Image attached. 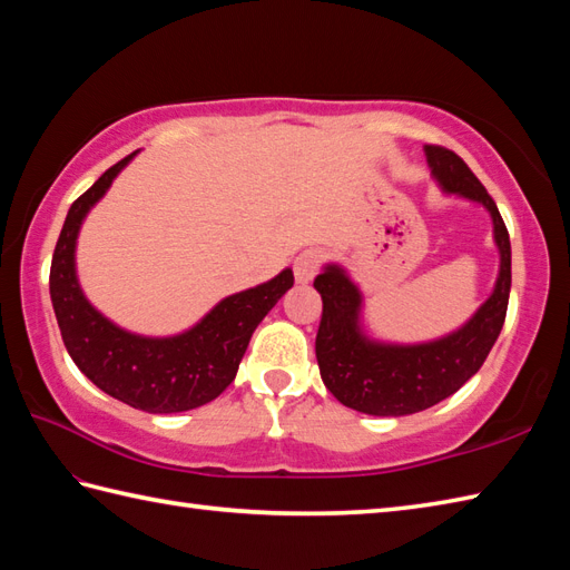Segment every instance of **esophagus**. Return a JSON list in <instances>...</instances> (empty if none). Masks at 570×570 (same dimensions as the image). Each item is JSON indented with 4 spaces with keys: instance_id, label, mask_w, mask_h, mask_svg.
Masks as SVG:
<instances>
[{
    "instance_id": "esophagus-1",
    "label": "esophagus",
    "mask_w": 570,
    "mask_h": 570,
    "mask_svg": "<svg viewBox=\"0 0 570 570\" xmlns=\"http://www.w3.org/2000/svg\"><path fill=\"white\" fill-rule=\"evenodd\" d=\"M321 266V252L318 249H304L294 259V276L298 284H308L313 282V276L318 274Z\"/></svg>"
}]
</instances>
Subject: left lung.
Here are the masks:
<instances>
[{
    "label": "left lung",
    "mask_w": 570,
    "mask_h": 570,
    "mask_svg": "<svg viewBox=\"0 0 570 570\" xmlns=\"http://www.w3.org/2000/svg\"><path fill=\"white\" fill-rule=\"evenodd\" d=\"M431 176L443 193L480 203L492 217L500 274L490 298L458 331L429 343L399 345L372 341L360 323L362 292L341 264H325L316 276L323 316L316 335L321 380L337 402L372 416H406L455 394L475 374L504 325L512 286V247L498 205L458 154L423 147Z\"/></svg>",
    "instance_id": "left-lung-1"
}]
</instances>
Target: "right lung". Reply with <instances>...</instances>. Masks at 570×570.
<instances>
[{
  "mask_svg": "<svg viewBox=\"0 0 570 570\" xmlns=\"http://www.w3.org/2000/svg\"><path fill=\"white\" fill-rule=\"evenodd\" d=\"M135 154L95 180L70 205L51 262V301L68 355L105 394L149 414H176L213 402L235 380L254 328L294 286L284 269L269 282L223 298L193 328L171 337H147L119 328L85 298L76 274L82 220Z\"/></svg>",
  "mask_w": 570,
  "mask_h": 570,
  "instance_id": "add662e5",
  "label": "right lung"
}]
</instances>
